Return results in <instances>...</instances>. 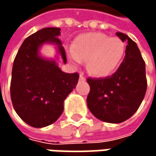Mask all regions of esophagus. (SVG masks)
Here are the masks:
<instances>
[{
	"label": "esophagus",
	"instance_id": "1",
	"mask_svg": "<svg viewBox=\"0 0 156 156\" xmlns=\"http://www.w3.org/2000/svg\"><path fill=\"white\" fill-rule=\"evenodd\" d=\"M79 80H81V81H85V80H86V78L84 77L83 74H80V75H79Z\"/></svg>",
	"mask_w": 156,
	"mask_h": 156
}]
</instances>
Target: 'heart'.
<instances>
[{"instance_id": "obj_1", "label": "heart", "mask_w": 156, "mask_h": 156, "mask_svg": "<svg viewBox=\"0 0 156 156\" xmlns=\"http://www.w3.org/2000/svg\"><path fill=\"white\" fill-rule=\"evenodd\" d=\"M126 44L119 38L100 32L78 35L69 52L76 64L87 61V71L95 77L106 78L117 70L126 56Z\"/></svg>"}]
</instances>
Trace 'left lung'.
<instances>
[{
    "label": "left lung",
    "instance_id": "1",
    "mask_svg": "<svg viewBox=\"0 0 156 156\" xmlns=\"http://www.w3.org/2000/svg\"><path fill=\"white\" fill-rule=\"evenodd\" d=\"M115 34L127 42L125 58L111 77L87 78L90 92L87 98L90 112L112 124L122 123L136 112L147 87L145 63L136 43L122 32Z\"/></svg>",
    "mask_w": 156,
    "mask_h": 156
}]
</instances>
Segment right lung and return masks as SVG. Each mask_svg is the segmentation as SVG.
Here are the masks:
<instances>
[{"instance_id":"add662e5","label":"right lung","mask_w":156,"mask_h":156,"mask_svg":"<svg viewBox=\"0 0 156 156\" xmlns=\"http://www.w3.org/2000/svg\"><path fill=\"white\" fill-rule=\"evenodd\" d=\"M59 35V28L38 30L25 39L13 62L12 102L18 115L33 127L41 128L56 122L64 110L66 98L78 84V73H65L58 68L59 58L67 62ZM44 44L55 46V59L40 55Z\"/></svg>"}]
</instances>
